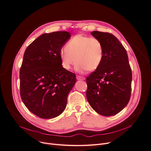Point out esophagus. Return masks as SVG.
Segmentation results:
<instances>
[{
	"label": "esophagus",
	"instance_id": "esophagus-1",
	"mask_svg": "<svg viewBox=\"0 0 151 151\" xmlns=\"http://www.w3.org/2000/svg\"><path fill=\"white\" fill-rule=\"evenodd\" d=\"M76 79L78 80H85L86 78L83 76H76Z\"/></svg>",
	"mask_w": 151,
	"mask_h": 151
}]
</instances>
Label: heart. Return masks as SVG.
<instances>
[{
    "label": "heart",
    "mask_w": 151,
    "mask_h": 151,
    "mask_svg": "<svg viewBox=\"0 0 151 151\" xmlns=\"http://www.w3.org/2000/svg\"><path fill=\"white\" fill-rule=\"evenodd\" d=\"M104 52V45L99 38L78 34L61 50L60 56L65 69L69 70L76 60V71L83 72L98 69L102 63Z\"/></svg>",
    "instance_id": "heart-1"
}]
</instances>
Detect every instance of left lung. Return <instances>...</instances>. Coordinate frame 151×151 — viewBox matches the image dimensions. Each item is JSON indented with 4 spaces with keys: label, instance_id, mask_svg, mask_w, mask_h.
<instances>
[{
    "label": "left lung",
    "instance_id": "obj_1",
    "mask_svg": "<svg viewBox=\"0 0 151 151\" xmlns=\"http://www.w3.org/2000/svg\"><path fill=\"white\" fill-rule=\"evenodd\" d=\"M104 45L102 63L86 78L87 101L94 110L104 116H114L128 104L132 72L125 47L108 32L93 31Z\"/></svg>",
    "mask_w": 151,
    "mask_h": 151
}]
</instances>
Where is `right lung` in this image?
Here are the masks:
<instances>
[{
	"mask_svg": "<svg viewBox=\"0 0 151 151\" xmlns=\"http://www.w3.org/2000/svg\"><path fill=\"white\" fill-rule=\"evenodd\" d=\"M70 33L40 35L24 53L20 70V96L29 110L42 119L60 115L66 107L76 75L62 66L60 53Z\"/></svg>",
	"mask_w": 151,
	"mask_h": 151,
	"instance_id": "add662e5",
	"label": "right lung"
}]
</instances>
